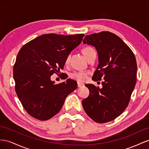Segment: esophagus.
<instances>
[{
    "instance_id": "1",
    "label": "esophagus",
    "mask_w": 149,
    "mask_h": 149,
    "mask_svg": "<svg viewBox=\"0 0 149 149\" xmlns=\"http://www.w3.org/2000/svg\"><path fill=\"white\" fill-rule=\"evenodd\" d=\"M82 86H84V84H80V83H78V84H77V87H78V88L82 87Z\"/></svg>"
}]
</instances>
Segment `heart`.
<instances>
[{"mask_svg":"<svg viewBox=\"0 0 149 149\" xmlns=\"http://www.w3.org/2000/svg\"><path fill=\"white\" fill-rule=\"evenodd\" d=\"M82 52L87 61L93 55L96 54L95 50L91 47H86L82 49ZM69 56H68L65 61V63H67L69 62ZM90 72L88 71H74L72 72L70 75V77L75 80L78 82H84L87 80Z\"/></svg>","mask_w":149,"mask_h":149,"instance_id":"obj_1","label":"heart"}]
</instances>
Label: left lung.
<instances>
[{
    "mask_svg": "<svg viewBox=\"0 0 149 149\" xmlns=\"http://www.w3.org/2000/svg\"><path fill=\"white\" fill-rule=\"evenodd\" d=\"M84 44L95 47L99 65L92 79L102 88L86 84L90 94L82 100L88 117L100 124L116 119L129 105L137 79V62L129 47L119 37L108 31L86 36Z\"/></svg>",
    "mask_w": 149,
    "mask_h": 149,
    "instance_id": "obj_1",
    "label": "left lung"
}]
</instances>
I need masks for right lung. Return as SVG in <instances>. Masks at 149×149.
I'll return each mask as SVG.
<instances>
[{
	"mask_svg": "<svg viewBox=\"0 0 149 149\" xmlns=\"http://www.w3.org/2000/svg\"><path fill=\"white\" fill-rule=\"evenodd\" d=\"M84 36L44 34L20 49L13 69L15 90L30 116L40 120L50 119L60 111L67 95L77 88L73 80L54 84L50 76L58 75L63 69L68 55Z\"/></svg>",
	"mask_w": 149,
	"mask_h": 149,
	"instance_id": "1",
	"label": "right lung"
}]
</instances>
